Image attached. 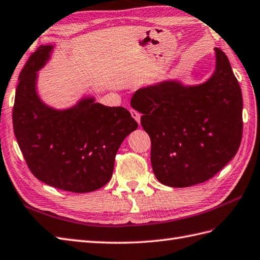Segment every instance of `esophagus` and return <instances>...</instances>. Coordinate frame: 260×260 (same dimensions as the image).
Here are the masks:
<instances>
[{"label": "esophagus", "mask_w": 260, "mask_h": 260, "mask_svg": "<svg viewBox=\"0 0 260 260\" xmlns=\"http://www.w3.org/2000/svg\"><path fill=\"white\" fill-rule=\"evenodd\" d=\"M129 111H131V114H132L133 118H134L138 124H141V114H139V113H138L137 111L133 110V109H131Z\"/></svg>", "instance_id": "1"}]
</instances>
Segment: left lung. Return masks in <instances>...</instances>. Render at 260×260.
Masks as SVG:
<instances>
[{
  "mask_svg": "<svg viewBox=\"0 0 260 260\" xmlns=\"http://www.w3.org/2000/svg\"><path fill=\"white\" fill-rule=\"evenodd\" d=\"M215 51L206 81L162 80L138 89L131 105L151 141L150 161L159 182L172 188L202 183L236 155L243 134V98L228 57Z\"/></svg>",
  "mask_w": 260,
  "mask_h": 260,
  "instance_id": "1",
  "label": "left lung"
}]
</instances>
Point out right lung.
I'll list each match as a JSON object with an SVG mask.
<instances>
[{
    "mask_svg": "<svg viewBox=\"0 0 260 260\" xmlns=\"http://www.w3.org/2000/svg\"><path fill=\"white\" fill-rule=\"evenodd\" d=\"M54 45H41L18 77L13 127L31 174L64 191L85 193L108 183L116 152L138 124L122 106L110 108L84 95L67 109L45 103L37 90L38 71Z\"/></svg>",
    "mask_w": 260,
    "mask_h": 260,
    "instance_id": "1",
    "label": "right lung"
}]
</instances>
